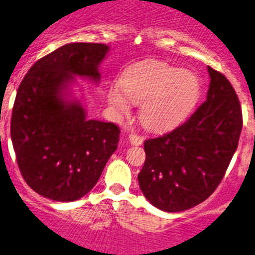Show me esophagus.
<instances>
[{"label":"esophagus","mask_w":255,"mask_h":255,"mask_svg":"<svg viewBox=\"0 0 255 255\" xmlns=\"http://www.w3.org/2000/svg\"><path fill=\"white\" fill-rule=\"evenodd\" d=\"M129 142H130V144H133V146H139V144H142V142H143V138H142L141 135H137V134H134V133H130Z\"/></svg>","instance_id":"34e87169"}]
</instances>
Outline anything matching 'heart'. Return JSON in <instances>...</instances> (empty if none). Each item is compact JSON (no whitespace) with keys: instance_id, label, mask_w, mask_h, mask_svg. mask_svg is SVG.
Instances as JSON below:
<instances>
[{"instance_id":"1","label":"heart","mask_w":255,"mask_h":255,"mask_svg":"<svg viewBox=\"0 0 255 255\" xmlns=\"http://www.w3.org/2000/svg\"><path fill=\"white\" fill-rule=\"evenodd\" d=\"M201 92L200 79L190 70H180L154 59L138 61L125 69L121 85L107 90V102L117 117L139 104V121L147 129L166 130L189 114Z\"/></svg>"}]
</instances>
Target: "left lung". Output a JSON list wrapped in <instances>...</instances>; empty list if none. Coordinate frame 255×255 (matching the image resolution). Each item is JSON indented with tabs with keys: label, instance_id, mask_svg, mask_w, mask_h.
Wrapping results in <instances>:
<instances>
[{
	"label": "left lung",
	"instance_id": "1",
	"mask_svg": "<svg viewBox=\"0 0 255 255\" xmlns=\"http://www.w3.org/2000/svg\"><path fill=\"white\" fill-rule=\"evenodd\" d=\"M206 102L172 132L144 142L139 189L157 209L178 213L215 191L237 151L243 127L239 99L229 80L208 66Z\"/></svg>",
	"mask_w": 255,
	"mask_h": 255
}]
</instances>
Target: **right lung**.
<instances>
[{
    "mask_svg": "<svg viewBox=\"0 0 255 255\" xmlns=\"http://www.w3.org/2000/svg\"><path fill=\"white\" fill-rule=\"evenodd\" d=\"M108 45L71 42L31 66L16 94L11 139L26 184L46 199L69 203L98 182L120 142L114 123L88 120L71 98L75 77L99 83Z\"/></svg>",
    "mask_w": 255,
    "mask_h": 255,
    "instance_id": "obj_1",
    "label": "right lung"
}]
</instances>
